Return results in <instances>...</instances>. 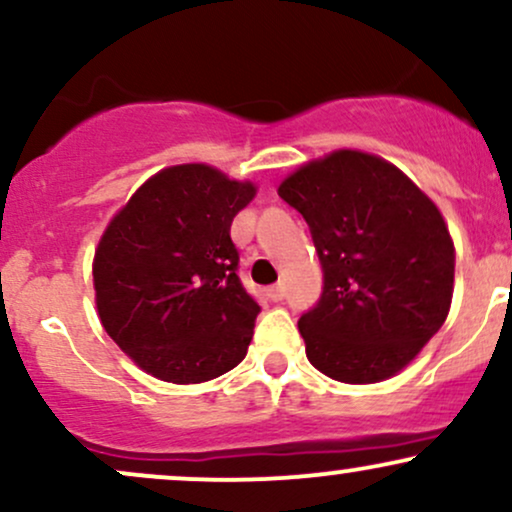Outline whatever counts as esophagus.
Segmentation results:
<instances>
[{"mask_svg":"<svg viewBox=\"0 0 512 512\" xmlns=\"http://www.w3.org/2000/svg\"><path fill=\"white\" fill-rule=\"evenodd\" d=\"M267 296L272 298L274 303H279V301H284V296H286V286L284 284H276V286H272V289L267 291Z\"/></svg>","mask_w":512,"mask_h":512,"instance_id":"esophagus-1","label":"esophagus"}]
</instances>
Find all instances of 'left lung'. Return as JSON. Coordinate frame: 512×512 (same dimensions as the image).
<instances>
[{
    "mask_svg": "<svg viewBox=\"0 0 512 512\" xmlns=\"http://www.w3.org/2000/svg\"><path fill=\"white\" fill-rule=\"evenodd\" d=\"M279 197L308 221L325 289L298 320L308 361L327 378H392L443 327L455 245L426 192L385 158L337 149L286 175Z\"/></svg>",
    "mask_w": 512,
    "mask_h": 512,
    "instance_id": "obj_1",
    "label": "left lung"
}]
</instances>
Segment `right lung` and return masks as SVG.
Returning a JSON list of instances; mask_svg holds the SVG:
<instances>
[{
  "label": "right lung",
  "mask_w": 512,
  "mask_h": 512,
  "mask_svg": "<svg viewBox=\"0 0 512 512\" xmlns=\"http://www.w3.org/2000/svg\"><path fill=\"white\" fill-rule=\"evenodd\" d=\"M255 195V182L180 163L151 175L105 226L93 255L98 317L144 373L207 383L248 354L260 305L240 286L231 223Z\"/></svg>",
  "instance_id": "obj_1"
}]
</instances>
